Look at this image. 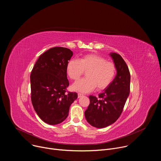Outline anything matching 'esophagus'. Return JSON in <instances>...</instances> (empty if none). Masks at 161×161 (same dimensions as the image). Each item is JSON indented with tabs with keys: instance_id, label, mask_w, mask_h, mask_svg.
<instances>
[{
	"instance_id": "1",
	"label": "esophagus",
	"mask_w": 161,
	"mask_h": 161,
	"mask_svg": "<svg viewBox=\"0 0 161 161\" xmlns=\"http://www.w3.org/2000/svg\"><path fill=\"white\" fill-rule=\"evenodd\" d=\"M81 96H83V94H80V93H79V94H78V98L81 97Z\"/></svg>"
}]
</instances>
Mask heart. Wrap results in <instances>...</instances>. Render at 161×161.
I'll return each instance as SVG.
<instances>
[{
	"label": "heart",
	"mask_w": 161,
	"mask_h": 161,
	"mask_svg": "<svg viewBox=\"0 0 161 161\" xmlns=\"http://www.w3.org/2000/svg\"><path fill=\"white\" fill-rule=\"evenodd\" d=\"M67 74L71 79L78 80L85 72L86 78L79 80L72 86L75 91L87 93L94 90L106 88L116 74V67L113 62L106 61L103 57L90 54L80 60L72 58L66 67Z\"/></svg>",
	"instance_id": "obj_1"
}]
</instances>
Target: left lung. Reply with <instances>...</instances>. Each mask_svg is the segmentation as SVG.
Wrapping results in <instances>:
<instances>
[{
	"label": "left lung",
	"mask_w": 161,
	"mask_h": 161,
	"mask_svg": "<svg viewBox=\"0 0 161 161\" xmlns=\"http://www.w3.org/2000/svg\"><path fill=\"white\" fill-rule=\"evenodd\" d=\"M117 75L111 84L99 94L90 96V104L85 111L86 121L93 127L104 128L115 122L123 111L129 96L130 76L129 68L118 53H110Z\"/></svg>",
	"instance_id": "1"
}]
</instances>
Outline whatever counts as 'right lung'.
I'll list each match as a JSON object with an SVG mask.
<instances>
[{"label": "right lung", "mask_w": 161, "mask_h": 161, "mask_svg": "<svg viewBox=\"0 0 161 161\" xmlns=\"http://www.w3.org/2000/svg\"><path fill=\"white\" fill-rule=\"evenodd\" d=\"M73 53L64 47H54L41 55L31 74V101L38 117L50 125L60 124L67 117L76 92L66 93L69 83L67 64Z\"/></svg>", "instance_id": "1"}]
</instances>
